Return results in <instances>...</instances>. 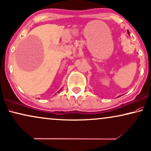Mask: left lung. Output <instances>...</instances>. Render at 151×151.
Segmentation results:
<instances>
[{"mask_svg":"<svg viewBox=\"0 0 151 151\" xmlns=\"http://www.w3.org/2000/svg\"><path fill=\"white\" fill-rule=\"evenodd\" d=\"M127 33H128V34H129V31H128V30H127Z\"/></svg>","mask_w":151,"mask_h":151,"instance_id":"left-lung-1","label":"left lung"}]
</instances>
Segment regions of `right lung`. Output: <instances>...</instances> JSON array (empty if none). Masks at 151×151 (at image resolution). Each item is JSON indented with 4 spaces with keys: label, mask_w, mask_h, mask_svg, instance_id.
Segmentation results:
<instances>
[{
    "label": "right lung",
    "mask_w": 151,
    "mask_h": 151,
    "mask_svg": "<svg viewBox=\"0 0 151 151\" xmlns=\"http://www.w3.org/2000/svg\"><path fill=\"white\" fill-rule=\"evenodd\" d=\"M60 90H61V89H60ZM60 90H59V91H58V93L60 92Z\"/></svg>",
    "instance_id": "1"
}]
</instances>
